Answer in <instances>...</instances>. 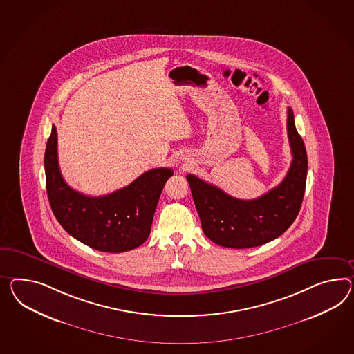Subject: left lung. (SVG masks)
Segmentation results:
<instances>
[{
  "label": "left lung",
  "mask_w": 354,
  "mask_h": 354,
  "mask_svg": "<svg viewBox=\"0 0 354 354\" xmlns=\"http://www.w3.org/2000/svg\"><path fill=\"white\" fill-rule=\"evenodd\" d=\"M288 136L292 154L289 172L261 198L236 199L194 174L186 176L209 240L225 248L246 249L272 241L291 226L301 207L308 171L306 146L291 108H288Z\"/></svg>",
  "instance_id": "1"
}]
</instances>
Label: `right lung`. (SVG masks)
I'll return each instance as SVG.
<instances>
[{"label": "right lung", "instance_id": "obj_1", "mask_svg": "<svg viewBox=\"0 0 354 354\" xmlns=\"http://www.w3.org/2000/svg\"><path fill=\"white\" fill-rule=\"evenodd\" d=\"M46 189L55 217L64 230L92 249L123 253L144 244L171 168L142 173L128 186L104 196H87L64 181L53 126L45 151Z\"/></svg>", "mask_w": 354, "mask_h": 354}]
</instances>
